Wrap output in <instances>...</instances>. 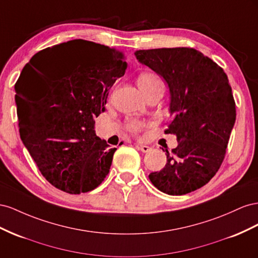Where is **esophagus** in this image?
<instances>
[{
  "instance_id": "34e87169",
  "label": "esophagus",
  "mask_w": 258,
  "mask_h": 258,
  "mask_svg": "<svg viewBox=\"0 0 258 258\" xmlns=\"http://www.w3.org/2000/svg\"><path fill=\"white\" fill-rule=\"evenodd\" d=\"M138 148L141 149L143 152H148L151 149L149 146H146V145H138Z\"/></svg>"
}]
</instances>
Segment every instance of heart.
<instances>
[{
	"label": "heart",
	"mask_w": 258,
	"mask_h": 258,
	"mask_svg": "<svg viewBox=\"0 0 258 258\" xmlns=\"http://www.w3.org/2000/svg\"><path fill=\"white\" fill-rule=\"evenodd\" d=\"M137 83H138V86H139V88H141L143 93L147 92L154 86L163 85L161 79L157 75H154V73H151V72H145V73H143V75L139 76ZM145 125H146L145 123L132 120L127 123V130L130 132H132V133H137V132H139L142 128H144Z\"/></svg>",
	"instance_id": "obj_1"
}]
</instances>
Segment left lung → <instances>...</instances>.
I'll return each mask as SVG.
<instances>
[{
    "label": "left lung",
    "mask_w": 258,
    "mask_h": 258,
    "mask_svg": "<svg viewBox=\"0 0 258 258\" xmlns=\"http://www.w3.org/2000/svg\"><path fill=\"white\" fill-rule=\"evenodd\" d=\"M137 60L163 78L172 120L166 133L178 146L166 150V164L149 179L160 191L182 196L212 179L223 163L235 122V104L224 70L189 47L139 49Z\"/></svg>",
    "instance_id": "obj_1"
}]
</instances>
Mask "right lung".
<instances>
[{
    "mask_svg": "<svg viewBox=\"0 0 258 258\" xmlns=\"http://www.w3.org/2000/svg\"><path fill=\"white\" fill-rule=\"evenodd\" d=\"M126 68L122 51L72 40L39 51L21 71L15 85L20 135L56 188L79 195L106 178L116 148L96 136L94 124Z\"/></svg>",
    "mask_w": 258,
    "mask_h": 258,
    "instance_id": "right-lung-1",
    "label": "right lung"
}]
</instances>
